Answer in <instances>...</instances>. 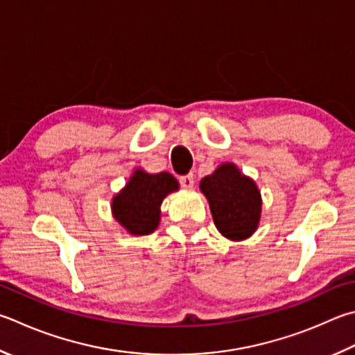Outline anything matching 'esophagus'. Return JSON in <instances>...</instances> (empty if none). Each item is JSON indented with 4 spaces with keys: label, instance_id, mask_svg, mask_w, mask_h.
<instances>
[{
    "label": "esophagus",
    "instance_id": "esophagus-1",
    "mask_svg": "<svg viewBox=\"0 0 355 355\" xmlns=\"http://www.w3.org/2000/svg\"><path fill=\"white\" fill-rule=\"evenodd\" d=\"M194 173H188V175H183L180 177V184L183 186L184 189H192V186H194Z\"/></svg>",
    "mask_w": 355,
    "mask_h": 355
}]
</instances>
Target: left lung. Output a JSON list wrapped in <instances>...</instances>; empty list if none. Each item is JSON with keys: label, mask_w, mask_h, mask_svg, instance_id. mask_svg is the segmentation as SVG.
Wrapping results in <instances>:
<instances>
[{"label": "left lung", "mask_w": 355, "mask_h": 355, "mask_svg": "<svg viewBox=\"0 0 355 355\" xmlns=\"http://www.w3.org/2000/svg\"><path fill=\"white\" fill-rule=\"evenodd\" d=\"M216 228L230 241H243L257 230L262 200L256 183L233 163H223L200 182Z\"/></svg>", "instance_id": "obj_1"}]
</instances>
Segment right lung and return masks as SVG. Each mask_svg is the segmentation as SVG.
<instances>
[{
  "label": "right lung",
  "mask_w": 355,
  "mask_h": 355,
  "mask_svg": "<svg viewBox=\"0 0 355 355\" xmlns=\"http://www.w3.org/2000/svg\"><path fill=\"white\" fill-rule=\"evenodd\" d=\"M177 189L178 182L171 173H147L137 169L125 188L113 197V216L130 234H150L158 228L159 206L164 197Z\"/></svg>",
  "instance_id": "1"
}]
</instances>
